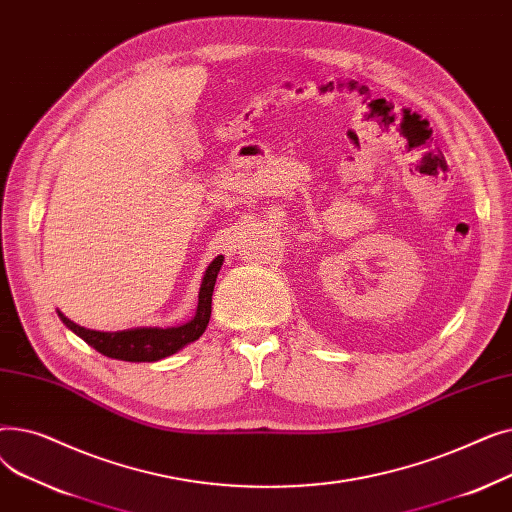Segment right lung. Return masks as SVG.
I'll return each instance as SVG.
<instances>
[{"label": "right lung", "mask_w": 512, "mask_h": 512, "mask_svg": "<svg viewBox=\"0 0 512 512\" xmlns=\"http://www.w3.org/2000/svg\"><path fill=\"white\" fill-rule=\"evenodd\" d=\"M224 257H215L205 270L201 290H199V305L197 313L191 321H186L176 328H130L122 332H99V330H87L83 326L74 324L64 313L58 311L64 326L70 328L78 338H83L89 346H93L97 353L118 359V361H159L166 359L186 344L199 340V336L205 332L211 315V294L215 286V278L222 267Z\"/></svg>", "instance_id": "1"}]
</instances>
